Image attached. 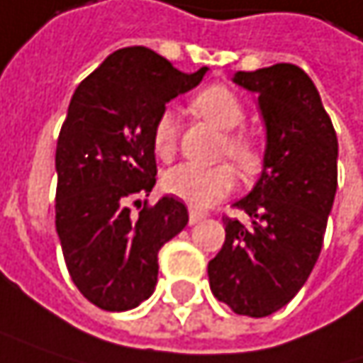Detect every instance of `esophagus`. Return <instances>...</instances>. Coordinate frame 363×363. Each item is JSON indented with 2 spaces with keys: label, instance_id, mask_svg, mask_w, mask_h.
Returning <instances> with one entry per match:
<instances>
[{
  "label": "esophagus",
  "instance_id": "34e87169",
  "mask_svg": "<svg viewBox=\"0 0 363 363\" xmlns=\"http://www.w3.org/2000/svg\"><path fill=\"white\" fill-rule=\"evenodd\" d=\"M204 219H206V213H202L198 208H190V225H196V223H200V220Z\"/></svg>",
  "mask_w": 363,
  "mask_h": 363
}]
</instances>
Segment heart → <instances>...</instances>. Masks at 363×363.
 <instances>
[{
	"instance_id": "obj_1",
	"label": "heart",
	"mask_w": 363,
	"mask_h": 363,
	"mask_svg": "<svg viewBox=\"0 0 363 363\" xmlns=\"http://www.w3.org/2000/svg\"><path fill=\"white\" fill-rule=\"evenodd\" d=\"M192 107L198 116L208 119L217 128L229 132L225 136L223 150L229 155V159L238 165V169L246 175L256 173L262 165V146L260 143L250 136L247 132H231L244 123L246 109L240 101V96L227 86H208L202 92H198L192 101ZM155 150L167 159L175 152L177 146V121L175 113L171 109H165L152 132ZM238 175L235 169L229 163H220L215 167H200L192 163H182L171 167L163 175V188L171 196L188 202L194 208H208L215 202L231 194L235 190Z\"/></svg>"
}]
</instances>
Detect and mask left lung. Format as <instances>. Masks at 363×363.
<instances>
[{
	"label": "left lung",
	"instance_id": "left-lung-1",
	"mask_svg": "<svg viewBox=\"0 0 363 363\" xmlns=\"http://www.w3.org/2000/svg\"><path fill=\"white\" fill-rule=\"evenodd\" d=\"M233 82L258 94L267 146L256 186L233 204L250 223L223 217L225 244L208 262V281L235 314L262 318L294 299L320 256L339 144L320 94L298 65L238 72Z\"/></svg>",
	"mask_w": 363,
	"mask_h": 363
}]
</instances>
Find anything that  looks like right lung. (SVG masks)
<instances>
[{
  "label": "right lung",
  "mask_w": 363,
  "mask_h": 363,
  "mask_svg": "<svg viewBox=\"0 0 363 363\" xmlns=\"http://www.w3.org/2000/svg\"><path fill=\"white\" fill-rule=\"evenodd\" d=\"M206 69L184 74L152 49L125 47L69 101L55 150V229L74 285L101 310L123 312L150 298L159 250L188 225L186 204L173 196L144 202L138 217L128 202L155 188L157 119Z\"/></svg>",
  "instance_id": "obj_1"
}]
</instances>
